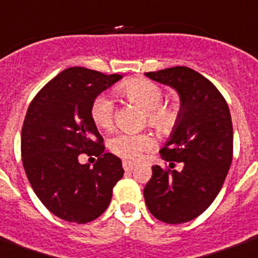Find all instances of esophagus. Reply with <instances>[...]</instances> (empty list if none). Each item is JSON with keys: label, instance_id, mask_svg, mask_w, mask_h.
<instances>
[{"label": "esophagus", "instance_id": "obj_1", "mask_svg": "<svg viewBox=\"0 0 258 258\" xmlns=\"http://www.w3.org/2000/svg\"><path fill=\"white\" fill-rule=\"evenodd\" d=\"M134 166H135V162H133V161H123V168H124L125 172L133 170Z\"/></svg>", "mask_w": 258, "mask_h": 258}]
</instances>
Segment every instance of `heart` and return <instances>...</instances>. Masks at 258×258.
I'll return each mask as SVG.
<instances>
[{"label":"heart","instance_id":"heart-1","mask_svg":"<svg viewBox=\"0 0 258 258\" xmlns=\"http://www.w3.org/2000/svg\"><path fill=\"white\" fill-rule=\"evenodd\" d=\"M119 93L128 101L145 108L147 123L160 131L172 128L178 117V105L176 103H162V88L158 84L134 78L119 86ZM94 124L103 130H111L115 121V104L105 94L94 98L90 108ZM154 146V139L146 133H119L112 138L109 147L113 154L124 160H137L143 151Z\"/></svg>","mask_w":258,"mask_h":258}]
</instances>
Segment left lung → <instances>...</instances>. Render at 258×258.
<instances>
[{
  "instance_id": "1",
  "label": "left lung",
  "mask_w": 258,
  "mask_h": 258,
  "mask_svg": "<svg viewBox=\"0 0 258 258\" xmlns=\"http://www.w3.org/2000/svg\"><path fill=\"white\" fill-rule=\"evenodd\" d=\"M180 96V112L161 149L168 169L153 166L143 195L161 222L178 225L203 214L219 194L233 160V123L221 92L200 73L185 66L146 73ZM181 163V171L174 165Z\"/></svg>"
}]
</instances>
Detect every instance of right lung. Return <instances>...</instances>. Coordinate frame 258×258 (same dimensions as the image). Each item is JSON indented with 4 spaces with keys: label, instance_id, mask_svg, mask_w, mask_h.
Instances as JSON below:
<instances>
[{
    "label": "right lung",
    "instance_id": "right-lung-1",
    "mask_svg": "<svg viewBox=\"0 0 258 258\" xmlns=\"http://www.w3.org/2000/svg\"><path fill=\"white\" fill-rule=\"evenodd\" d=\"M85 68H70L43 86L29 104L21 130L28 181L48 211L72 223H88L111 203L121 177L120 158L104 153L90 108L98 94L121 80ZM81 154L96 155L90 168Z\"/></svg>",
    "mask_w": 258,
    "mask_h": 258
}]
</instances>
